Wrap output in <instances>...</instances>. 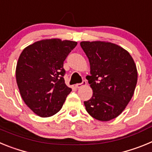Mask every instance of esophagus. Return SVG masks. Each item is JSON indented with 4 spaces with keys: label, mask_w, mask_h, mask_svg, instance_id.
Here are the masks:
<instances>
[{
    "label": "esophagus",
    "mask_w": 152,
    "mask_h": 152,
    "mask_svg": "<svg viewBox=\"0 0 152 152\" xmlns=\"http://www.w3.org/2000/svg\"><path fill=\"white\" fill-rule=\"evenodd\" d=\"M86 84H87V81H86L85 80H83V81L80 84H75V88H82L83 86H85Z\"/></svg>",
    "instance_id": "obj_1"
}]
</instances>
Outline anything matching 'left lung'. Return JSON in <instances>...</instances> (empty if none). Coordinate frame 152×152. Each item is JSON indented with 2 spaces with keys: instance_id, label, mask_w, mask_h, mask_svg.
<instances>
[{
  "instance_id": "left-lung-1",
  "label": "left lung",
  "mask_w": 152,
  "mask_h": 152,
  "mask_svg": "<svg viewBox=\"0 0 152 152\" xmlns=\"http://www.w3.org/2000/svg\"><path fill=\"white\" fill-rule=\"evenodd\" d=\"M80 45L91 66L87 78L93 95L84 102L86 110L97 120L110 121L122 113L133 96L138 79L135 61L112 42L84 41Z\"/></svg>"
}]
</instances>
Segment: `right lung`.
Here are the masks:
<instances>
[{
  "instance_id": "obj_1",
  "label": "right lung",
  "mask_w": 152,
  "mask_h": 152,
  "mask_svg": "<svg viewBox=\"0 0 152 152\" xmlns=\"http://www.w3.org/2000/svg\"><path fill=\"white\" fill-rule=\"evenodd\" d=\"M77 44L59 39H43L21 52L16 68L17 84L24 103L39 116L57 113L72 91L64 83L63 64Z\"/></svg>"
}]
</instances>
